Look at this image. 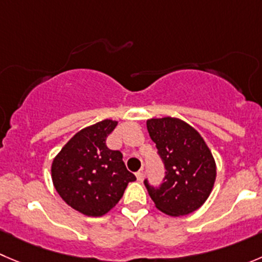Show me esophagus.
<instances>
[{
    "instance_id": "1",
    "label": "esophagus",
    "mask_w": 262,
    "mask_h": 262,
    "mask_svg": "<svg viewBox=\"0 0 262 262\" xmlns=\"http://www.w3.org/2000/svg\"><path fill=\"white\" fill-rule=\"evenodd\" d=\"M135 175H136V179H138V180H139V181H140V180H141V179H143V170L138 171V172H136V173H135Z\"/></svg>"
}]
</instances>
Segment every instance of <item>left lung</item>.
I'll return each mask as SVG.
<instances>
[{
	"mask_svg": "<svg viewBox=\"0 0 262 262\" xmlns=\"http://www.w3.org/2000/svg\"><path fill=\"white\" fill-rule=\"evenodd\" d=\"M166 166L159 188L146 189L161 212L179 217L198 210L207 201L216 181V162L204 139L194 127L175 117L146 121Z\"/></svg>",
	"mask_w": 262,
	"mask_h": 262,
	"instance_id": "left-lung-1",
	"label": "left lung"
}]
</instances>
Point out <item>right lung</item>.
Returning a JSON list of instances; mask_svg holds the SVG:
<instances>
[{"label": "right lung", "instance_id": "right-lung-1", "mask_svg": "<svg viewBox=\"0 0 262 262\" xmlns=\"http://www.w3.org/2000/svg\"><path fill=\"white\" fill-rule=\"evenodd\" d=\"M118 122L104 119L79 129L61 148L51 163L55 189L73 210L90 217H100L116 207L128 183L119 150L106 146V138Z\"/></svg>", "mask_w": 262, "mask_h": 262}]
</instances>
